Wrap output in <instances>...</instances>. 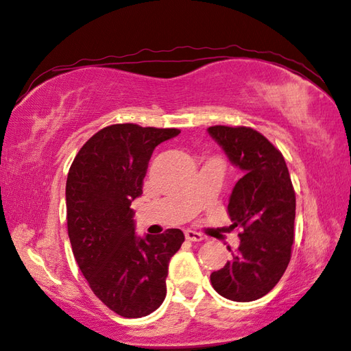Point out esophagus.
Wrapping results in <instances>:
<instances>
[{
  "label": "esophagus",
  "instance_id": "34e87169",
  "mask_svg": "<svg viewBox=\"0 0 351 351\" xmlns=\"http://www.w3.org/2000/svg\"><path fill=\"white\" fill-rule=\"evenodd\" d=\"M185 238H187L189 241H193V243H199V241H202L205 237H204L202 234L196 232V230H191V229H189V230H185Z\"/></svg>",
  "mask_w": 351,
  "mask_h": 351
}]
</instances>
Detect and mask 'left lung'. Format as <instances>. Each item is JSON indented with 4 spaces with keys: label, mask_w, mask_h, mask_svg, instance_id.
<instances>
[{
    "label": "left lung",
    "mask_w": 351,
    "mask_h": 351,
    "mask_svg": "<svg viewBox=\"0 0 351 351\" xmlns=\"http://www.w3.org/2000/svg\"><path fill=\"white\" fill-rule=\"evenodd\" d=\"M208 132L244 171L228 205L230 229L240 230V245L228 247L232 256L211 273V283L225 299L253 302L270 293L289 264L294 187L283 155L256 130L215 125Z\"/></svg>",
    "instance_id": "obj_1"
}]
</instances>
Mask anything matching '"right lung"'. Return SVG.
<instances>
[{"instance_id":"right-lung-1","label":"right lung","mask_w":351,"mask_h":351,"mask_svg":"<svg viewBox=\"0 0 351 351\" xmlns=\"http://www.w3.org/2000/svg\"><path fill=\"white\" fill-rule=\"evenodd\" d=\"M176 128L116 123L80 149L66 181V215L73 256L93 294L125 318L152 314L166 299L169 261L181 229L136 235L131 202L143 193L154 149Z\"/></svg>"}]
</instances>
